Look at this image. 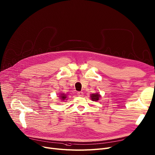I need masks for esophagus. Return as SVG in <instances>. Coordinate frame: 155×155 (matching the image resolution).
Returning a JSON list of instances; mask_svg holds the SVG:
<instances>
[{
	"mask_svg": "<svg viewBox=\"0 0 155 155\" xmlns=\"http://www.w3.org/2000/svg\"><path fill=\"white\" fill-rule=\"evenodd\" d=\"M83 92H78V95L79 96H83Z\"/></svg>",
	"mask_w": 155,
	"mask_h": 155,
	"instance_id": "obj_1",
	"label": "esophagus"
}]
</instances>
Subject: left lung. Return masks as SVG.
Returning a JSON list of instances; mask_svg holds the SVG:
<instances>
[{
	"label": "left lung",
	"mask_w": 155,
	"mask_h": 155,
	"mask_svg": "<svg viewBox=\"0 0 155 155\" xmlns=\"http://www.w3.org/2000/svg\"><path fill=\"white\" fill-rule=\"evenodd\" d=\"M100 97H101V95H100L98 93H95V94H91V100H92V101H98Z\"/></svg>",
	"instance_id": "left-lung-1"
}]
</instances>
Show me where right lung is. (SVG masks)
Masks as SVG:
<instances>
[{
	"label": "right lung",
	"mask_w": 155,
	"mask_h": 155,
	"mask_svg": "<svg viewBox=\"0 0 155 155\" xmlns=\"http://www.w3.org/2000/svg\"><path fill=\"white\" fill-rule=\"evenodd\" d=\"M59 97H60V99H61L62 100V101H64V100L66 99L67 96H66V94H65L61 93V94H60Z\"/></svg>",
	"instance_id": "1"
}]
</instances>
